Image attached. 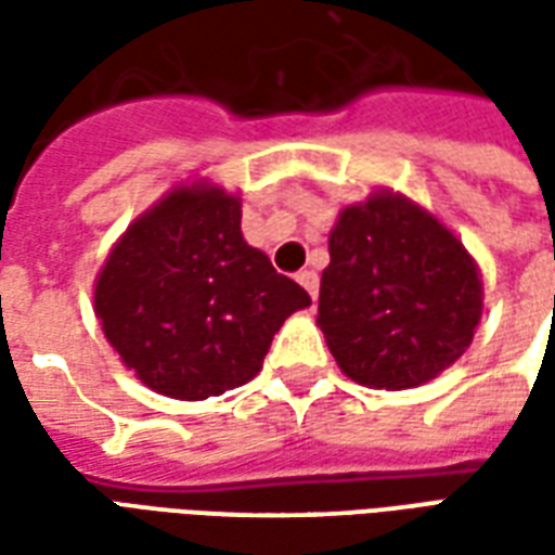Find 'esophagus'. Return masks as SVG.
<instances>
[{
  "instance_id": "1",
  "label": "esophagus",
  "mask_w": 555,
  "mask_h": 555,
  "mask_svg": "<svg viewBox=\"0 0 555 555\" xmlns=\"http://www.w3.org/2000/svg\"><path fill=\"white\" fill-rule=\"evenodd\" d=\"M297 282L309 291L312 300H318V273H314V270H300V273H297Z\"/></svg>"
}]
</instances>
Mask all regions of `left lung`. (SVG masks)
<instances>
[{
    "label": "left lung",
    "mask_w": 555,
    "mask_h": 555,
    "mask_svg": "<svg viewBox=\"0 0 555 555\" xmlns=\"http://www.w3.org/2000/svg\"><path fill=\"white\" fill-rule=\"evenodd\" d=\"M454 231L392 190L338 210L318 326L338 369L372 389H413L464 357L485 306Z\"/></svg>",
    "instance_id": "left-lung-1"
}]
</instances>
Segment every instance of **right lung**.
Here are the masks:
<instances>
[{
	"instance_id": "add662e5",
	"label": "right lung",
	"mask_w": 555,
	"mask_h": 555,
	"mask_svg": "<svg viewBox=\"0 0 555 555\" xmlns=\"http://www.w3.org/2000/svg\"><path fill=\"white\" fill-rule=\"evenodd\" d=\"M309 294L243 241L241 195L175 183L139 214L94 279V314L130 372L159 396L205 401L253 380Z\"/></svg>"
}]
</instances>
